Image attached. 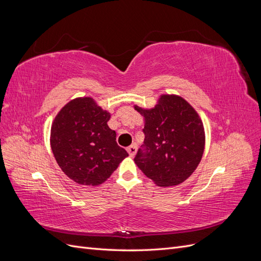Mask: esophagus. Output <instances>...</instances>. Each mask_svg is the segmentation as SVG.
Returning a JSON list of instances; mask_svg holds the SVG:
<instances>
[{"label":"esophagus","mask_w":261,"mask_h":261,"mask_svg":"<svg viewBox=\"0 0 261 261\" xmlns=\"http://www.w3.org/2000/svg\"><path fill=\"white\" fill-rule=\"evenodd\" d=\"M136 151H137V147L135 145H132L127 148V152L129 153L130 156H134L136 154Z\"/></svg>","instance_id":"esophagus-1"}]
</instances>
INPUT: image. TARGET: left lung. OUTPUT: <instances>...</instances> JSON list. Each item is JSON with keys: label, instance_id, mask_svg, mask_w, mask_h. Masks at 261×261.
I'll use <instances>...</instances> for the list:
<instances>
[{"label": "left lung", "instance_id": "8db88e82", "mask_svg": "<svg viewBox=\"0 0 261 261\" xmlns=\"http://www.w3.org/2000/svg\"><path fill=\"white\" fill-rule=\"evenodd\" d=\"M145 117L144 144L135 163L158 186H174L193 174L201 160L204 130L199 115L183 98L163 94L151 110L135 107Z\"/></svg>", "mask_w": 261, "mask_h": 261}]
</instances>
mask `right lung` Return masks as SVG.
I'll use <instances>...</instances> for the list:
<instances>
[{
    "instance_id": "obj_1",
    "label": "right lung",
    "mask_w": 261,
    "mask_h": 261,
    "mask_svg": "<svg viewBox=\"0 0 261 261\" xmlns=\"http://www.w3.org/2000/svg\"><path fill=\"white\" fill-rule=\"evenodd\" d=\"M110 113L91 98L74 99L63 108L51 127V148L62 171L76 183L96 186L116 170L127 151L108 126Z\"/></svg>"
}]
</instances>
